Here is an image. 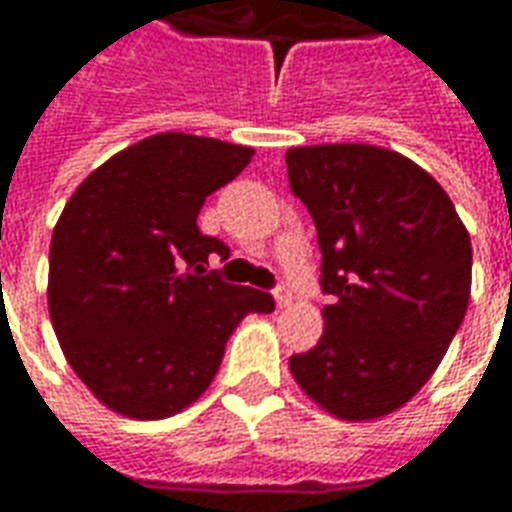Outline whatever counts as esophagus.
<instances>
[{"label": "esophagus", "mask_w": 512, "mask_h": 512, "mask_svg": "<svg viewBox=\"0 0 512 512\" xmlns=\"http://www.w3.org/2000/svg\"><path fill=\"white\" fill-rule=\"evenodd\" d=\"M274 301H277V307H288L290 301H293V296H290L288 288H277L274 290Z\"/></svg>", "instance_id": "1"}]
</instances>
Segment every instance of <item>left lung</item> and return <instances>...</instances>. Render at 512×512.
Segmentation results:
<instances>
[{
	"label": "left lung",
	"instance_id": "1",
	"mask_svg": "<svg viewBox=\"0 0 512 512\" xmlns=\"http://www.w3.org/2000/svg\"><path fill=\"white\" fill-rule=\"evenodd\" d=\"M290 191L321 246L323 334L290 373L329 414L378 419L428 384L461 329L472 241L455 205L411 158L376 145L285 153Z\"/></svg>",
	"mask_w": 512,
	"mask_h": 512
}]
</instances>
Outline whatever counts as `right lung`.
<instances>
[{
	"instance_id": "right-lung-1",
	"label": "right lung",
	"mask_w": 512,
	"mask_h": 512,
	"mask_svg": "<svg viewBox=\"0 0 512 512\" xmlns=\"http://www.w3.org/2000/svg\"><path fill=\"white\" fill-rule=\"evenodd\" d=\"M255 150L211 136H147L90 172L51 235L49 315L62 354L104 406L164 419L191 406L249 312L255 288L202 274L230 249L197 227L208 194Z\"/></svg>"
}]
</instances>
